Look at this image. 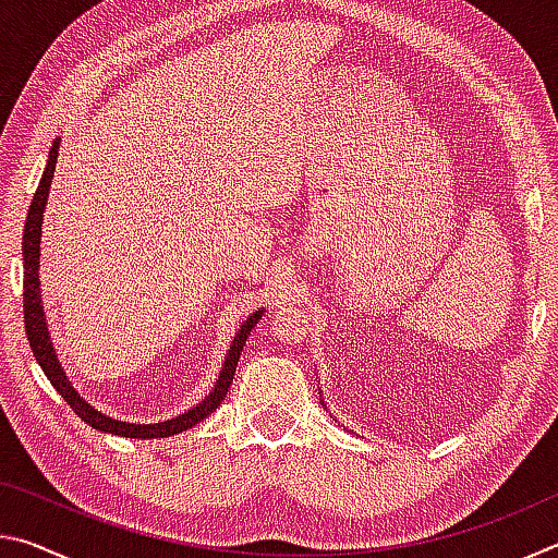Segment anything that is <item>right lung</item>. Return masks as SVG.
Returning a JSON list of instances; mask_svg holds the SVG:
<instances>
[{"instance_id": "1", "label": "right lung", "mask_w": 558, "mask_h": 558, "mask_svg": "<svg viewBox=\"0 0 558 558\" xmlns=\"http://www.w3.org/2000/svg\"><path fill=\"white\" fill-rule=\"evenodd\" d=\"M59 143L56 140L49 149V162H46V169L41 174L39 189H36L32 206H29V216H26L24 223V235H22V256H24V327H26V337H29V347L36 356V362L46 374V379L51 381V386L59 391L65 403L71 405L81 421H86L90 428L96 430H106L112 433V436H122V438H167V436H177L186 428L196 426V423L204 421L206 415L214 413L219 409L226 391L231 389L233 374H235V364H239L241 352L245 347V339H248L251 329L258 325V319L263 317V310H256V313L248 315V319L241 325L239 335L233 337L229 354L223 359L221 374L216 379L214 389L209 396H204L202 403H196L194 409L184 411L177 418H169L162 423H125V421H116L110 415L100 413L98 409L83 399V396L73 389L69 376L61 369L59 359H56V349L49 335V325H46V315H44V305H41V282H39V245H41V223H44V209H46V199H49V189H51V179L56 172V159H59Z\"/></svg>"}]
</instances>
